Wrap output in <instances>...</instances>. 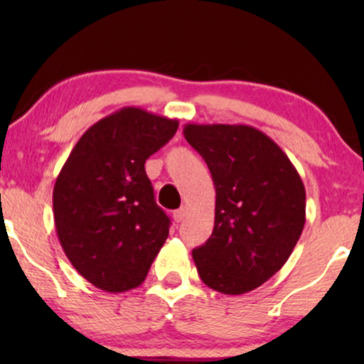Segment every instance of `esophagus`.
I'll return each mask as SVG.
<instances>
[{
  "label": "esophagus",
  "instance_id": "obj_1",
  "mask_svg": "<svg viewBox=\"0 0 364 364\" xmlns=\"http://www.w3.org/2000/svg\"><path fill=\"white\" fill-rule=\"evenodd\" d=\"M186 215H187V207H181V208H177V210H173V220L176 222H182L183 218H186Z\"/></svg>",
  "mask_w": 364,
  "mask_h": 364
}]
</instances>
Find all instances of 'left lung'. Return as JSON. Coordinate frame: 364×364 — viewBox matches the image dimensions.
<instances>
[{
    "label": "left lung",
    "mask_w": 364,
    "mask_h": 364,
    "mask_svg": "<svg viewBox=\"0 0 364 364\" xmlns=\"http://www.w3.org/2000/svg\"><path fill=\"white\" fill-rule=\"evenodd\" d=\"M215 186V225L192 257L202 282L225 295L255 290L285 265L305 227L300 173L267 134L243 124H186Z\"/></svg>",
    "instance_id": "obj_1"
}]
</instances>
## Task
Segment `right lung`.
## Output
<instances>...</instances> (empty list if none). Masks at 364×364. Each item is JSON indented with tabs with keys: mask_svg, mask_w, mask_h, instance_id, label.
I'll list each match as a JSON object with an SVG mask.
<instances>
[{
	"mask_svg": "<svg viewBox=\"0 0 364 364\" xmlns=\"http://www.w3.org/2000/svg\"><path fill=\"white\" fill-rule=\"evenodd\" d=\"M177 119L122 107L87 129L53 191L54 225L73 267L109 293L132 290L168 237L144 164L177 132Z\"/></svg>",
	"mask_w": 364,
	"mask_h": 364,
	"instance_id": "obj_1",
	"label": "right lung"
}]
</instances>
